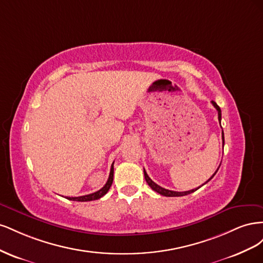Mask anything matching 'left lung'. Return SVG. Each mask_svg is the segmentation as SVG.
Here are the masks:
<instances>
[{"mask_svg":"<svg viewBox=\"0 0 263 263\" xmlns=\"http://www.w3.org/2000/svg\"><path fill=\"white\" fill-rule=\"evenodd\" d=\"M212 104L214 105V107L217 109V112H218V121H219V124H220V121H221V110H220V108H219V106L216 104V103H215L214 101H212ZM221 137H222V145H224V142H225V140H224V132L221 133ZM219 166H220V164H219ZM219 166L217 168V170L215 171V173L213 174V176L206 181L204 184H206V183H208L209 181H211L212 179H213V177L215 176V174H216V172L218 171V169H219ZM144 174H145V179H146V182L148 183V185L153 189L155 192H157V193H159V194H161V195H163V196H170V197H172V196H184V195H187V194H191V193H193V192H195L196 190H198L200 189L201 186H198L197 189H193V190H190V191H185V192H176V191H170V190H166V189H163V187H161L160 185H158L157 183H155L153 180H151L149 177H148V174H147V172L145 171V169H144ZM203 184V185H204Z\"/></svg>","mask_w":263,"mask_h":263,"instance_id":"1","label":"left lung"}]
</instances>
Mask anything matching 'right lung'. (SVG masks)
<instances>
[{
    "instance_id": "obj_1",
    "label": "right lung",
    "mask_w": 263,
    "mask_h": 263,
    "mask_svg": "<svg viewBox=\"0 0 263 263\" xmlns=\"http://www.w3.org/2000/svg\"><path fill=\"white\" fill-rule=\"evenodd\" d=\"M114 164V162H113ZM110 166V171H109V177L108 180L106 182V184L103 186L101 190L97 191V192H94L92 194H87V195H83V196H78V197H66L70 201H77V202H89V201H94V200H99L102 196H104L107 192L109 187L112 186V183H113V177H114V166Z\"/></svg>"
}]
</instances>
